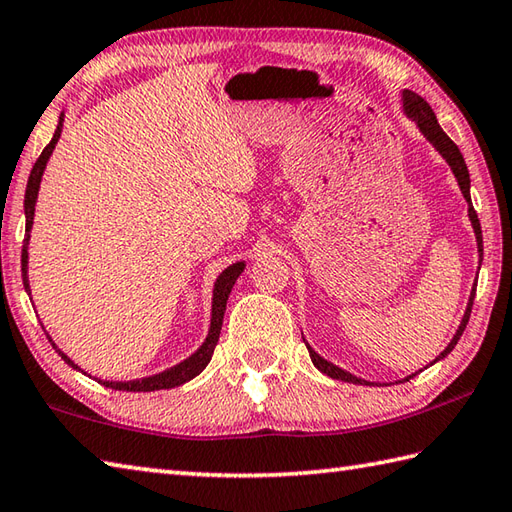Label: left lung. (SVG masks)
<instances>
[{
  "mask_svg": "<svg viewBox=\"0 0 512 512\" xmlns=\"http://www.w3.org/2000/svg\"><path fill=\"white\" fill-rule=\"evenodd\" d=\"M402 113L410 119V122H413V124L419 128V133H422V135L428 139V142L433 144V148L437 150L439 155H442V157L446 159V164L450 166V170H453V175H455V179H457V186H459V190H462V195H464L466 204H468V219H470V226H473V233H475L479 266H482V262H484L482 226H479V219H477V213H475V208H473V202H470V175H468V166H466V162H464L462 153H459V148L455 146L453 139H450V137L444 133V130H442V126H439L437 117H435V113H433V108L428 106L426 99H422L417 93H413V90H402ZM475 288H477V284H473V290H470V297H468V304H466V310H464V317H462V322H459L453 339H450L448 346H446V348L442 350V353H439L430 364H437L439 359H444V357H448L450 353H453V348L457 346L459 337L464 335L466 324H468V317H470V310H473ZM304 342H306V339H304ZM306 348H308V353H310V359H313L315 368L322 370V373L328 375L330 379H339V382H348V384L373 386V382H366V379L355 377L353 373H348V370L339 368V366H335V364H330L328 359H324L322 355H317L315 350L310 348L308 344H306ZM415 375H417V373L408 375V377H404V379H399V382H408V379L415 377Z\"/></svg>",
  "mask_w": 512,
  "mask_h": 512,
  "instance_id": "1",
  "label": "left lung"
}]
</instances>
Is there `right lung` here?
<instances>
[{"label":"right lung","mask_w":512,"mask_h":512,"mask_svg":"<svg viewBox=\"0 0 512 512\" xmlns=\"http://www.w3.org/2000/svg\"><path fill=\"white\" fill-rule=\"evenodd\" d=\"M64 119L66 113L62 110V115H59V122L55 128V135L50 139L48 146L42 150V155L35 162L33 170H30V177H28V184H26V197H24V215H26V237H24V248H22V279H24V288L26 293L30 295V282H28V244H30V230H33V219H35V204H37V195H39V186H42V177H44V170L50 155H53V150L59 142V137H62V128H64ZM246 262H235L230 264L228 268H224L219 277L215 279V286H213V304H210V326H208V335L204 339V344L199 346L193 355L186 357L184 362H179L175 366H170L162 373L157 375H148L142 379H130V382H106V379H97L99 384L106 386V388H113V390H126V393H150V390H164V388H175V386H182L190 379L197 377L202 370L208 366L210 357H213V350L219 342V333H222V324H224V313H226V302H228V295L230 290H233L237 277L244 273ZM33 299V297H30ZM48 342L53 344V348L57 350V355L64 359V362L75 368V370H82L79 368L73 359H70L62 348H57V344L53 342V337L48 335ZM84 373V370H82ZM86 375V373H84ZM90 377V375H88Z\"/></svg>","instance_id":"right-lung-1"}]
</instances>
